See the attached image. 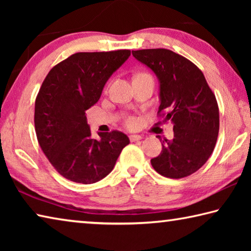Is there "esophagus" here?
I'll use <instances>...</instances> for the list:
<instances>
[{"label":"esophagus","mask_w":251,"mask_h":251,"mask_svg":"<svg viewBox=\"0 0 251 251\" xmlns=\"http://www.w3.org/2000/svg\"><path fill=\"white\" fill-rule=\"evenodd\" d=\"M143 137L141 135H129V141L130 142H138L141 141Z\"/></svg>","instance_id":"1"}]
</instances>
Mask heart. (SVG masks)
<instances>
[{
  "label": "heart",
  "instance_id": "obj_1",
  "mask_svg": "<svg viewBox=\"0 0 251 251\" xmlns=\"http://www.w3.org/2000/svg\"><path fill=\"white\" fill-rule=\"evenodd\" d=\"M125 124L127 127H129V128H134V127H136V125H137V120L133 116H129L126 118Z\"/></svg>",
  "mask_w": 251,
  "mask_h": 251
}]
</instances>
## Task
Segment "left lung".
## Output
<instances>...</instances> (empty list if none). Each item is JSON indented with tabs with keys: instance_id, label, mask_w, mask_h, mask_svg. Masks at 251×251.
Segmentation results:
<instances>
[{
	"instance_id": "8db88e82",
	"label": "left lung",
	"mask_w": 251,
	"mask_h": 251,
	"mask_svg": "<svg viewBox=\"0 0 251 251\" xmlns=\"http://www.w3.org/2000/svg\"><path fill=\"white\" fill-rule=\"evenodd\" d=\"M159 79L158 116L174 124V138L151 159L161 176L179 179L197 172L214 151L219 131L216 96L202 72L181 55L166 49L133 50ZM157 137L160 138L159 136Z\"/></svg>"
}]
</instances>
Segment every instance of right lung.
Returning a JSON list of instances; mask_svg holds the SVG:
<instances>
[{"instance_id":"add662e5","label":"right lung","mask_w":251,"mask_h":251,"mask_svg":"<svg viewBox=\"0 0 251 251\" xmlns=\"http://www.w3.org/2000/svg\"><path fill=\"white\" fill-rule=\"evenodd\" d=\"M129 55V50L75 53L55 65L42 83L34 113L36 137L50 163L66 179L80 184L103 179L129 144L120 130L93 138L85 113Z\"/></svg>"}]
</instances>
